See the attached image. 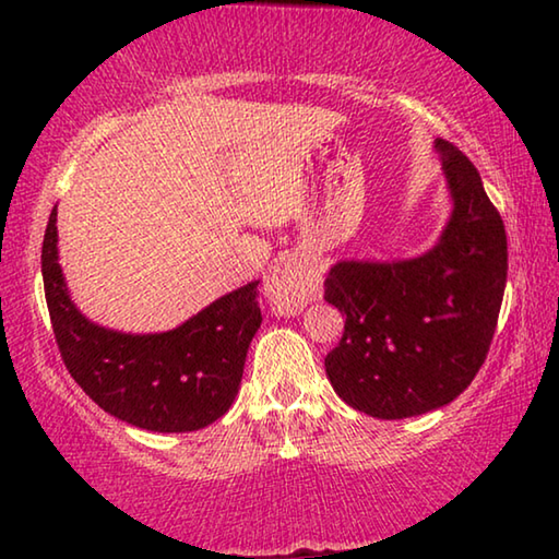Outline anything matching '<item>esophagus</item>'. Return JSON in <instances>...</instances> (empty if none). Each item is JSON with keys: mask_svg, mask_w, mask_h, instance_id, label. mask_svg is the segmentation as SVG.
<instances>
[{"mask_svg": "<svg viewBox=\"0 0 559 559\" xmlns=\"http://www.w3.org/2000/svg\"><path fill=\"white\" fill-rule=\"evenodd\" d=\"M266 296L276 316H298L320 296V271L310 259L281 261L266 278Z\"/></svg>", "mask_w": 559, "mask_h": 559, "instance_id": "obj_1", "label": "esophagus"}]
</instances>
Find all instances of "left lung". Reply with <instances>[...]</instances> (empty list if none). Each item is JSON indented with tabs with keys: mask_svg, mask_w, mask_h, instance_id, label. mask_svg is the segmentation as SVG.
<instances>
[{
	"mask_svg": "<svg viewBox=\"0 0 559 559\" xmlns=\"http://www.w3.org/2000/svg\"><path fill=\"white\" fill-rule=\"evenodd\" d=\"M451 216L439 241L414 259L337 261L325 300L345 333L325 357L335 394L377 419L441 409L466 390L488 355L508 276L506 226L478 169L433 140Z\"/></svg>",
	"mask_w": 559,
	"mask_h": 559,
	"instance_id": "1",
	"label": "left lung"
}]
</instances>
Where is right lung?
I'll list each match as a JSON object with an SVG mask.
<instances>
[{
  "instance_id": "right-lung-1",
  "label": "right lung",
  "mask_w": 559,
  "mask_h": 559,
  "mask_svg": "<svg viewBox=\"0 0 559 559\" xmlns=\"http://www.w3.org/2000/svg\"><path fill=\"white\" fill-rule=\"evenodd\" d=\"M56 206L41 246V276L66 370L103 412L132 427L182 433L210 427L234 404L246 353L261 328L259 281L210 302L167 333L132 335L75 308L59 263Z\"/></svg>"
}]
</instances>
